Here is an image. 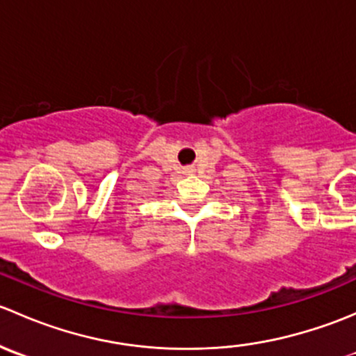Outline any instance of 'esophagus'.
<instances>
[{
  "label": "esophagus",
  "instance_id": "obj_1",
  "mask_svg": "<svg viewBox=\"0 0 356 356\" xmlns=\"http://www.w3.org/2000/svg\"><path fill=\"white\" fill-rule=\"evenodd\" d=\"M186 172H193V170H191V168H186Z\"/></svg>",
  "mask_w": 356,
  "mask_h": 356
}]
</instances>
